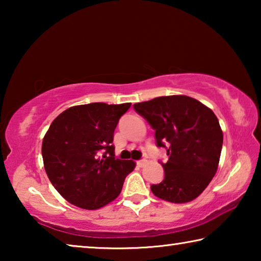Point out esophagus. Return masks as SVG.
Returning a JSON list of instances; mask_svg holds the SVG:
<instances>
[{
    "instance_id": "obj_1",
    "label": "esophagus",
    "mask_w": 261,
    "mask_h": 261,
    "mask_svg": "<svg viewBox=\"0 0 261 261\" xmlns=\"http://www.w3.org/2000/svg\"><path fill=\"white\" fill-rule=\"evenodd\" d=\"M146 163H147V160H145V159H143V160L137 161V166H138V167H144L145 165H146Z\"/></svg>"
}]
</instances>
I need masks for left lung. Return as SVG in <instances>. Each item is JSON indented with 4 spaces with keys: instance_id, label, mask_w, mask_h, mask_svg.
<instances>
[{
    "instance_id": "8db88e82",
    "label": "left lung",
    "mask_w": 261,
    "mask_h": 261,
    "mask_svg": "<svg viewBox=\"0 0 261 261\" xmlns=\"http://www.w3.org/2000/svg\"><path fill=\"white\" fill-rule=\"evenodd\" d=\"M134 108L155 130L158 147L167 149L165 178L151 187L154 196L175 204L196 199L218 170L223 143L218 117L187 95L159 96Z\"/></svg>"
}]
</instances>
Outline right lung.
Masks as SVG:
<instances>
[{
	"instance_id": "1",
	"label": "right lung",
	"mask_w": 261,
	"mask_h": 261,
	"mask_svg": "<svg viewBox=\"0 0 261 261\" xmlns=\"http://www.w3.org/2000/svg\"><path fill=\"white\" fill-rule=\"evenodd\" d=\"M130 106H74L53 121L42 140L43 166L57 192L70 204L93 211L121 193L136 163L115 158L113 140L118 120Z\"/></svg>"
}]
</instances>
